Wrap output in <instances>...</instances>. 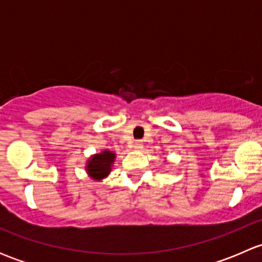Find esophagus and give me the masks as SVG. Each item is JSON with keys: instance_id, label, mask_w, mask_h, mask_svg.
I'll return each mask as SVG.
<instances>
[{"instance_id": "esophagus-1", "label": "esophagus", "mask_w": 262, "mask_h": 262, "mask_svg": "<svg viewBox=\"0 0 262 262\" xmlns=\"http://www.w3.org/2000/svg\"><path fill=\"white\" fill-rule=\"evenodd\" d=\"M134 148H136L137 150H141L142 148H143V142H142V141H136V142H134Z\"/></svg>"}]
</instances>
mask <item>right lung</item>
I'll return each instance as SVG.
<instances>
[{
    "mask_svg": "<svg viewBox=\"0 0 262 262\" xmlns=\"http://www.w3.org/2000/svg\"><path fill=\"white\" fill-rule=\"evenodd\" d=\"M115 153L113 150H102V152L94 155L86 165V171L94 180H102L106 178L112 171V166L115 160Z\"/></svg>",
    "mask_w": 262,
    "mask_h": 262,
    "instance_id": "obj_1",
    "label": "right lung"
}]
</instances>
